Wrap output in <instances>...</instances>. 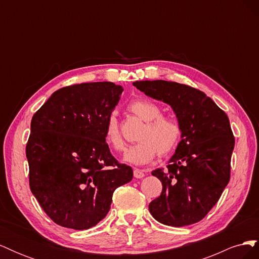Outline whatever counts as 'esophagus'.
Masks as SVG:
<instances>
[{
	"mask_svg": "<svg viewBox=\"0 0 259 259\" xmlns=\"http://www.w3.org/2000/svg\"><path fill=\"white\" fill-rule=\"evenodd\" d=\"M134 177H136V178H143V177H145L144 171H143L142 169L135 168V169H134Z\"/></svg>",
	"mask_w": 259,
	"mask_h": 259,
	"instance_id": "1",
	"label": "esophagus"
}]
</instances>
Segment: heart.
I'll use <instances>...</instances> for the list:
<instances>
[{
  "instance_id": "1",
  "label": "heart",
  "mask_w": 259,
  "mask_h": 259,
  "mask_svg": "<svg viewBox=\"0 0 259 259\" xmlns=\"http://www.w3.org/2000/svg\"><path fill=\"white\" fill-rule=\"evenodd\" d=\"M127 109L139 120L144 121L145 125L138 135L140 142L131 146L125 152V162L143 165L152 161L158 152L160 155H166L174 150L182 134L180 125L175 119L161 115L160 106L146 98L132 100ZM105 140L116 151L124 149V142L114 113L109 114L106 120Z\"/></svg>"
}]
</instances>
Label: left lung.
I'll return each mask as SVG.
<instances>
[{"instance_id": "1", "label": "left lung", "mask_w": 259, "mask_h": 259, "mask_svg": "<svg viewBox=\"0 0 259 259\" xmlns=\"http://www.w3.org/2000/svg\"><path fill=\"white\" fill-rule=\"evenodd\" d=\"M133 85L169 105L182 128V140L167 167L152 170L163 189L149 204V210L166 226L198 223L216 204L230 180L234 137L228 116L204 93L191 86L163 80L137 81Z\"/></svg>"}]
</instances>
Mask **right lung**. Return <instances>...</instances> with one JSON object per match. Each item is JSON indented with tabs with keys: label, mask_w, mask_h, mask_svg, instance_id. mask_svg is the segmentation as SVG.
Here are the masks:
<instances>
[{
	"label": "right lung",
	"mask_w": 259,
	"mask_h": 259,
	"mask_svg": "<svg viewBox=\"0 0 259 259\" xmlns=\"http://www.w3.org/2000/svg\"><path fill=\"white\" fill-rule=\"evenodd\" d=\"M123 88L93 82L52 94L31 120L26 147L29 184L54 223L74 230L90 229L108 214L117 187L133 178L105 140L106 120Z\"/></svg>",
	"instance_id": "add662e5"
}]
</instances>
